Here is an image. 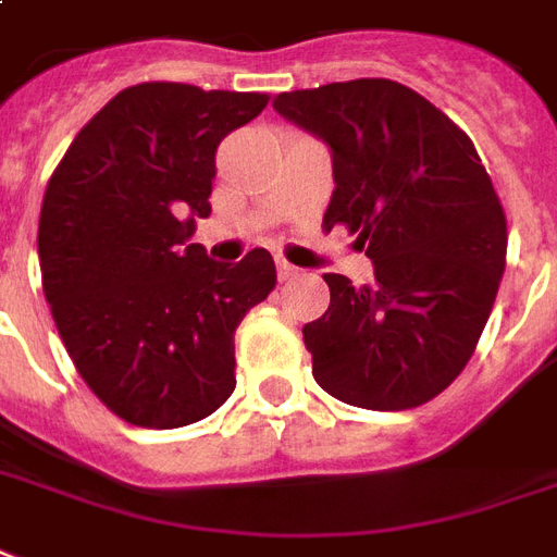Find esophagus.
Here are the masks:
<instances>
[{"label":"esophagus","mask_w":557,"mask_h":557,"mask_svg":"<svg viewBox=\"0 0 557 557\" xmlns=\"http://www.w3.org/2000/svg\"><path fill=\"white\" fill-rule=\"evenodd\" d=\"M275 270H278V278H282V282H287V278L299 275V270H296L294 263H287L284 258H278V261H275Z\"/></svg>","instance_id":"obj_1"}]
</instances>
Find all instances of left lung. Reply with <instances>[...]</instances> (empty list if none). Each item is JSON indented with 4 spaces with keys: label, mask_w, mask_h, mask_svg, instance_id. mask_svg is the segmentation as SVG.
I'll return each mask as SVG.
<instances>
[{
    "label": "left lung",
    "mask_w": 557,
    "mask_h": 557,
    "mask_svg": "<svg viewBox=\"0 0 557 557\" xmlns=\"http://www.w3.org/2000/svg\"><path fill=\"white\" fill-rule=\"evenodd\" d=\"M332 149L323 228L346 225L375 282L325 273L329 311L302 329L313 379L370 411L429 403L475 352L505 273L508 228L475 146L425 96L355 78L275 96Z\"/></svg>",
    "instance_id": "obj_1"
}]
</instances>
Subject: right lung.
<instances>
[{
    "mask_svg": "<svg viewBox=\"0 0 557 557\" xmlns=\"http://www.w3.org/2000/svg\"><path fill=\"white\" fill-rule=\"evenodd\" d=\"M267 94L175 82L125 87L49 178L37 255L46 302L87 387L116 417L178 429L234 391V332L275 287L267 249L211 261L190 244L211 214L216 146Z\"/></svg>",
    "mask_w": 557,
    "mask_h": 557,
    "instance_id": "add662e5",
    "label": "right lung"
}]
</instances>
